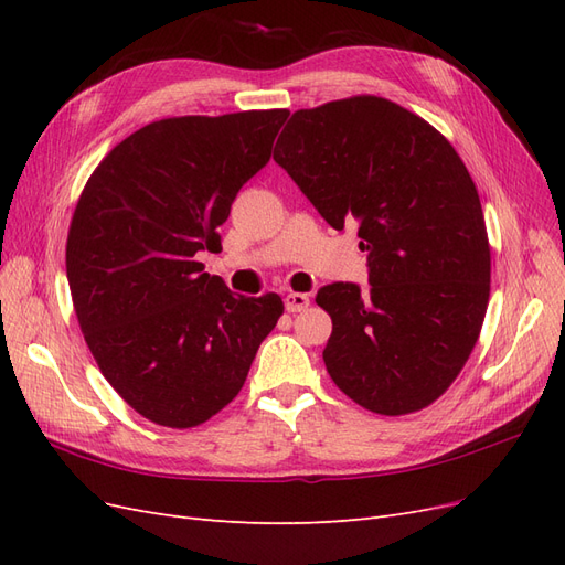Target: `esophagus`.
<instances>
[{
	"label": "esophagus",
	"instance_id": "34e87169",
	"mask_svg": "<svg viewBox=\"0 0 565 565\" xmlns=\"http://www.w3.org/2000/svg\"><path fill=\"white\" fill-rule=\"evenodd\" d=\"M309 303H311V299L306 297V295H301V292H289V295H285V309H287L289 313H299V311H303V309H309Z\"/></svg>",
	"mask_w": 565,
	"mask_h": 565
}]
</instances>
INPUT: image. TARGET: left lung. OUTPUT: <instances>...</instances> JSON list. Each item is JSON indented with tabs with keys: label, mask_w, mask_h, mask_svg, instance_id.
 <instances>
[{
	"label": "left lung",
	"mask_w": 565,
	"mask_h": 565,
	"mask_svg": "<svg viewBox=\"0 0 565 565\" xmlns=\"http://www.w3.org/2000/svg\"><path fill=\"white\" fill-rule=\"evenodd\" d=\"M337 231L355 221L370 287L332 282L322 351L332 382L377 415L431 405L476 347L490 297V247L476 185L422 117L380 96L297 110L273 150Z\"/></svg>",
	"instance_id": "8db88e82"
}]
</instances>
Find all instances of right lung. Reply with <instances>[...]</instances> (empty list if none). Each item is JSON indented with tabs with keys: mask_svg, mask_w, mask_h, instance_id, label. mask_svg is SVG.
I'll list each match as a JSON object with an SVG mask.
<instances>
[{
	"mask_svg": "<svg viewBox=\"0 0 565 565\" xmlns=\"http://www.w3.org/2000/svg\"><path fill=\"white\" fill-rule=\"evenodd\" d=\"M287 115L150 122L79 195L65 247L79 328L110 386L160 426L191 429L226 407L282 316L278 295H233L198 252H221L218 226Z\"/></svg>",
	"mask_w": 565,
	"mask_h": 565,
	"instance_id": "right-lung-1",
	"label": "right lung"
}]
</instances>
